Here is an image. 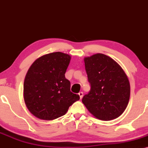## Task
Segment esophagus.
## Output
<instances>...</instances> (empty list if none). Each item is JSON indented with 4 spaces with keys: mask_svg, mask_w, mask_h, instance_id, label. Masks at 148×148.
I'll list each match as a JSON object with an SVG mask.
<instances>
[{
    "mask_svg": "<svg viewBox=\"0 0 148 148\" xmlns=\"http://www.w3.org/2000/svg\"><path fill=\"white\" fill-rule=\"evenodd\" d=\"M78 94H79V99H82V97H83V93H82V92H79Z\"/></svg>",
    "mask_w": 148,
    "mask_h": 148,
    "instance_id": "esophagus-1",
    "label": "esophagus"
}]
</instances>
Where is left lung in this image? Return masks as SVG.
Instances as JSON below:
<instances>
[{
  "instance_id": "8db88e82",
  "label": "left lung",
  "mask_w": 148,
  "mask_h": 148,
  "mask_svg": "<svg viewBox=\"0 0 148 148\" xmlns=\"http://www.w3.org/2000/svg\"><path fill=\"white\" fill-rule=\"evenodd\" d=\"M89 94L82 103L96 118L109 121L119 117L127 108L130 98V83L117 62L106 54L97 53L84 58Z\"/></svg>"
}]
</instances>
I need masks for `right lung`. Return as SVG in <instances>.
Segmentation results:
<instances>
[{"instance_id": "obj_1", "label": "right lung", "mask_w": 148, "mask_h": 148, "mask_svg": "<svg viewBox=\"0 0 148 148\" xmlns=\"http://www.w3.org/2000/svg\"><path fill=\"white\" fill-rule=\"evenodd\" d=\"M71 56L56 52L38 58L30 66L24 79V99L35 117L53 120L64 115L79 96L71 92L65 77Z\"/></svg>"}]
</instances>
